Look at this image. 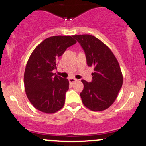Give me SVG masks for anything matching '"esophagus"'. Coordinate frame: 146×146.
<instances>
[{
  "label": "esophagus",
  "mask_w": 146,
  "mask_h": 146,
  "mask_svg": "<svg viewBox=\"0 0 146 146\" xmlns=\"http://www.w3.org/2000/svg\"><path fill=\"white\" fill-rule=\"evenodd\" d=\"M68 81L70 84H73L75 82H76V81H77V80L75 79V78H68Z\"/></svg>",
  "instance_id": "obj_1"
}]
</instances>
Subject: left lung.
I'll return each mask as SVG.
<instances>
[{"mask_svg": "<svg viewBox=\"0 0 146 146\" xmlns=\"http://www.w3.org/2000/svg\"><path fill=\"white\" fill-rule=\"evenodd\" d=\"M73 37L84 50L87 66L94 70L91 82L81 80L84 85L80 93L82 103L92 111L107 109L115 101L123 83L119 63L109 47L96 37L89 34Z\"/></svg>", "mask_w": 146, "mask_h": 146, "instance_id": "left-lung-1", "label": "left lung"}]
</instances>
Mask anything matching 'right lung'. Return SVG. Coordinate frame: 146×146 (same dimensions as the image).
Listing matches in <instances>:
<instances>
[{
    "label": "right lung",
    "instance_id": "1",
    "mask_svg": "<svg viewBox=\"0 0 146 146\" xmlns=\"http://www.w3.org/2000/svg\"><path fill=\"white\" fill-rule=\"evenodd\" d=\"M76 43L73 36L50 37L31 54L24 71V87L29 100L40 111L54 113L64 106L69 82L53 71L57 68L58 58Z\"/></svg>",
    "mask_w": 146,
    "mask_h": 146
}]
</instances>
